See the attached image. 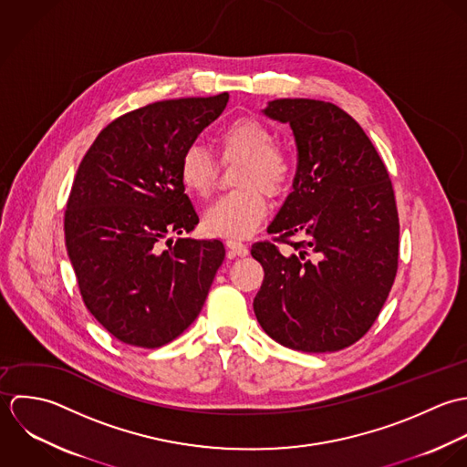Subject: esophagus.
<instances>
[{
    "label": "esophagus",
    "instance_id": "obj_1",
    "mask_svg": "<svg viewBox=\"0 0 467 467\" xmlns=\"http://www.w3.org/2000/svg\"><path fill=\"white\" fill-rule=\"evenodd\" d=\"M225 245H227V256H229V258L247 256V254H249L247 245H244V244H242V242H238V240H227V242H225Z\"/></svg>",
    "mask_w": 467,
    "mask_h": 467
}]
</instances>
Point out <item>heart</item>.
<instances>
[{"label":"heart","instance_id":"heart-1","mask_svg":"<svg viewBox=\"0 0 467 467\" xmlns=\"http://www.w3.org/2000/svg\"><path fill=\"white\" fill-rule=\"evenodd\" d=\"M216 142L225 159H242L236 186L242 187L216 200L203 213L207 233L223 238L251 236L267 216V194H281L292 177L286 153L276 148L275 133L262 120L242 117L218 131ZM182 186L196 196H207L216 179V164L211 153L200 146H187L179 162Z\"/></svg>","mask_w":467,"mask_h":467}]
</instances>
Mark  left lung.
Wrapping results in <instances>:
<instances>
[{"label":"left lung","mask_w":467,"mask_h":467,"mask_svg":"<svg viewBox=\"0 0 467 467\" xmlns=\"http://www.w3.org/2000/svg\"><path fill=\"white\" fill-rule=\"evenodd\" d=\"M262 111L290 124L297 148L292 192L267 231L301 242L290 244L288 254L271 242L253 245L265 271L254 314L286 348L337 352L370 330L397 275L389 175L363 128L339 106L276 99Z\"/></svg>","instance_id":"8db88e82"}]
</instances>
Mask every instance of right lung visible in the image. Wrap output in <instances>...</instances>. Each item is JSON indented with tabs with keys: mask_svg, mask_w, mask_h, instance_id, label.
Instances as JSON below:
<instances>
[{
	"mask_svg": "<svg viewBox=\"0 0 467 467\" xmlns=\"http://www.w3.org/2000/svg\"><path fill=\"white\" fill-rule=\"evenodd\" d=\"M229 94L148 104L109 122L76 173L65 242L95 319L119 341L159 348L200 314L225 258L220 240L179 238L198 214L179 177L187 146Z\"/></svg>",
	"mask_w": 467,
	"mask_h": 467,
	"instance_id": "1",
	"label": "right lung"
}]
</instances>
